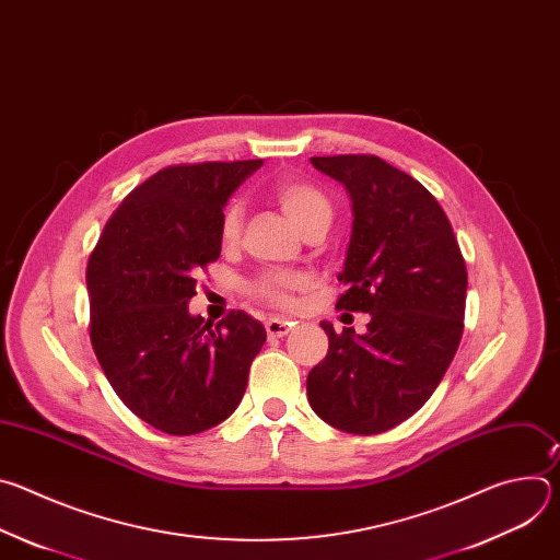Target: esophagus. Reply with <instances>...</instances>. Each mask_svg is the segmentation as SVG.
I'll list each match as a JSON object with an SVG mask.
<instances>
[{"label": "esophagus", "mask_w": 560, "mask_h": 560, "mask_svg": "<svg viewBox=\"0 0 560 560\" xmlns=\"http://www.w3.org/2000/svg\"><path fill=\"white\" fill-rule=\"evenodd\" d=\"M290 326L292 324L285 322V318L272 316V318H268V322H266V332H268L270 339H281V337H285L290 332Z\"/></svg>", "instance_id": "1"}]
</instances>
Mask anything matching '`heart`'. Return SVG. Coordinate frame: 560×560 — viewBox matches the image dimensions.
<instances>
[{
	"label": "heart",
	"instance_id": "1",
	"mask_svg": "<svg viewBox=\"0 0 560 560\" xmlns=\"http://www.w3.org/2000/svg\"><path fill=\"white\" fill-rule=\"evenodd\" d=\"M272 201L281 208V212L294 223L303 234L316 225H328L332 219V206L328 197L305 184V182H281L270 190ZM244 210L238 203H230L221 217V238L225 244H234L242 232ZM310 279L299 272L288 275H264L250 283V292L259 299H266L275 305H288L292 294L305 290Z\"/></svg>",
	"mask_w": 560,
	"mask_h": 560
}]
</instances>
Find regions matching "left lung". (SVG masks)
Segmentation results:
<instances>
[{"mask_svg": "<svg viewBox=\"0 0 560 560\" xmlns=\"http://www.w3.org/2000/svg\"><path fill=\"white\" fill-rule=\"evenodd\" d=\"M352 201L337 310L370 312L365 335L335 332L307 374V401L332 428L381 434L432 396L463 335L467 270L439 201L374 154L312 156Z\"/></svg>", "mask_w": 560, "mask_h": 560, "instance_id": "1", "label": "left lung"}]
</instances>
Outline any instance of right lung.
Wrapping results in <instances>:
<instances>
[{"instance_id": "obj_1", "label": "right lung", "mask_w": 560, "mask_h": 560, "mask_svg": "<svg viewBox=\"0 0 560 560\" xmlns=\"http://www.w3.org/2000/svg\"><path fill=\"white\" fill-rule=\"evenodd\" d=\"M250 162L159 171L108 219L89 259L91 341L121 401L175 436L206 432L242 404L266 328L244 310L212 326L188 310L197 272L221 255V217Z\"/></svg>"}]
</instances>
